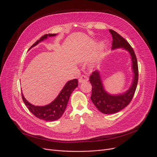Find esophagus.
<instances>
[{"label": "esophagus", "mask_w": 157, "mask_h": 157, "mask_svg": "<svg viewBox=\"0 0 157 157\" xmlns=\"http://www.w3.org/2000/svg\"><path fill=\"white\" fill-rule=\"evenodd\" d=\"M88 78L85 76V75H82L79 79V82H86L88 81Z\"/></svg>", "instance_id": "34e87169"}]
</instances>
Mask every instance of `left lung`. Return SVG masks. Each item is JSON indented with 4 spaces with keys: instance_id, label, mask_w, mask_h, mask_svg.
Returning a JSON list of instances; mask_svg holds the SVG:
<instances>
[{
    "instance_id": "8db88e82",
    "label": "left lung",
    "mask_w": 157,
    "mask_h": 157,
    "mask_svg": "<svg viewBox=\"0 0 157 157\" xmlns=\"http://www.w3.org/2000/svg\"><path fill=\"white\" fill-rule=\"evenodd\" d=\"M112 36V50L122 48L128 51L132 60V70L133 78L129 89L122 93L110 94L104 88L100 73L98 70L92 72L90 77V81L92 86L91 100L99 111L105 114L117 113L126 107L131 102L138 81V66L137 59L134 51L128 41L116 31L109 29Z\"/></svg>"
}]
</instances>
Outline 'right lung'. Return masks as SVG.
I'll use <instances>...</instances> for the list:
<instances>
[{
  "mask_svg": "<svg viewBox=\"0 0 157 157\" xmlns=\"http://www.w3.org/2000/svg\"><path fill=\"white\" fill-rule=\"evenodd\" d=\"M56 35L57 34H46L44 35L40 38L39 40L36 41L29 50L37 45L41 41L47 39L48 36L52 37ZM78 86V81L77 79L67 81L56 99L48 105L44 106H36L32 105L26 100L23 93H21L22 98L29 110L35 117L46 121H54L58 120L63 115L71 93Z\"/></svg>",
  "mask_w": 157,
  "mask_h": 157,
  "instance_id": "right-lung-1",
  "label": "right lung"
}]
</instances>
